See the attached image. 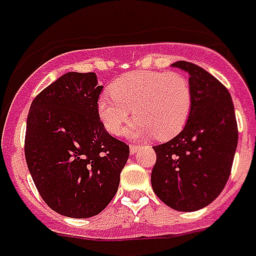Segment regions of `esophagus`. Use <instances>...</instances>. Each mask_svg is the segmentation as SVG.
<instances>
[{"mask_svg":"<svg viewBox=\"0 0 256 256\" xmlns=\"http://www.w3.org/2000/svg\"><path fill=\"white\" fill-rule=\"evenodd\" d=\"M138 150H140V146H136V144H130V154H136Z\"/></svg>","mask_w":256,"mask_h":256,"instance_id":"34e87169","label":"esophagus"}]
</instances>
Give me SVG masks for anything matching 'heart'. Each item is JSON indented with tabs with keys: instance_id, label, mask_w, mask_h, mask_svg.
I'll use <instances>...</instances> for the list:
<instances>
[{
	"instance_id": "obj_1",
	"label": "heart",
	"mask_w": 256,
	"mask_h": 256,
	"mask_svg": "<svg viewBox=\"0 0 256 256\" xmlns=\"http://www.w3.org/2000/svg\"><path fill=\"white\" fill-rule=\"evenodd\" d=\"M192 108L188 79L180 72H132L112 84L98 99V116L112 134L122 132L134 109L126 136L170 140L187 123Z\"/></svg>"
}]
</instances>
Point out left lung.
I'll return each instance as SVG.
<instances>
[{"label": "left lung", "instance_id": "1", "mask_svg": "<svg viewBox=\"0 0 256 256\" xmlns=\"http://www.w3.org/2000/svg\"><path fill=\"white\" fill-rule=\"evenodd\" d=\"M188 74L192 108L178 136L154 146L150 182L158 198L182 212L210 205L230 176L238 147V124L228 90L192 62H176Z\"/></svg>", "mask_w": 256, "mask_h": 256}]
</instances>
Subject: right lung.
<instances>
[{"label": "right lung", "instance_id": "add662e5", "mask_svg": "<svg viewBox=\"0 0 256 256\" xmlns=\"http://www.w3.org/2000/svg\"><path fill=\"white\" fill-rule=\"evenodd\" d=\"M102 89L96 72H66L34 99L28 112V171L46 205L68 218L102 212L130 157V147L99 119Z\"/></svg>", "mask_w": 256, "mask_h": 256}]
</instances>
